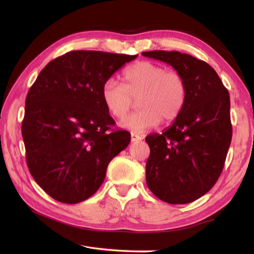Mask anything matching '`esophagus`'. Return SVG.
Instances as JSON below:
<instances>
[{
  "instance_id": "34e87169",
  "label": "esophagus",
  "mask_w": 254,
  "mask_h": 254,
  "mask_svg": "<svg viewBox=\"0 0 254 254\" xmlns=\"http://www.w3.org/2000/svg\"><path fill=\"white\" fill-rule=\"evenodd\" d=\"M142 139V136L141 135H137V134H135V133H132L131 134V141L133 142V143H135V142H139Z\"/></svg>"
}]
</instances>
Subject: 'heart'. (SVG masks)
<instances>
[{
  "instance_id": "b5f03b06",
  "label": "heart",
  "mask_w": 254,
  "mask_h": 254,
  "mask_svg": "<svg viewBox=\"0 0 254 254\" xmlns=\"http://www.w3.org/2000/svg\"><path fill=\"white\" fill-rule=\"evenodd\" d=\"M123 85L108 79L101 89L102 104L116 119L127 115L137 100L138 111L127 117L120 126L142 133L155 127L163 119L174 121L180 116L188 98L182 74L150 61H138L124 69Z\"/></svg>"
}]
</instances>
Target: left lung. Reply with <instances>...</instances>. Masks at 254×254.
I'll list each match as a JSON object with an SVG mask.
<instances>
[{"label":"left lung","mask_w":254,"mask_h":254,"mask_svg":"<svg viewBox=\"0 0 254 254\" xmlns=\"http://www.w3.org/2000/svg\"><path fill=\"white\" fill-rule=\"evenodd\" d=\"M182 74L188 86L186 106L161 134H150L146 183L161 201L187 204L203 196L222 174L233 136L230 98L215 69L178 51L143 52Z\"/></svg>","instance_id":"left-lung-1"}]
</instances>
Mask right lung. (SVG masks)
I'll return each instance as SVG.
<instances>
[{
    "instance_id": "obj_1",
    "label": "right lung",
    "mask_w": 254,
    "mask_h": 254,
    "mask_svg": "<svg viewBox=\"0 0 254 254\" xmlns=\"http://www.w3.org/2000/svg\"><path fill=\"white\" fill-rule=\"evenodd\" d=\"M136 56L76 50L49 62L26 97L21 123L26 161L42 190L66 204L98 190L107 167L131 142L113 130L102 104L106 80Z\"/></svg>"
}]
</instances>
